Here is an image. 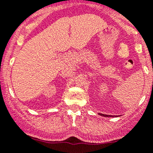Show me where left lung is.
Here are the masks:
<instances>
[{
	"instance_id": "1",
	"label": "left lung",
	"mask_w": 153,
	"mask_h": 153,
	"mask_svg": "<svg viewBox=\"0 0 153 153\" xmlns=\"http://www.w3.org/2000/svg\"><path fill=\"white\" fill-rule=\"evenodd\" d=\"M99 114L100 115V116H102V117H112L113 116L111 115H105V114H102V113H99Z\"/></svg>"
}]
</instances>
